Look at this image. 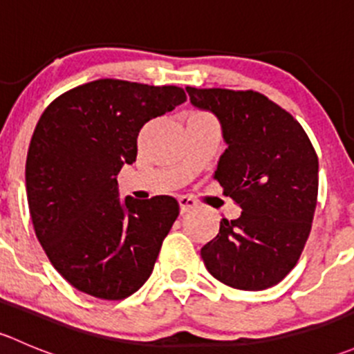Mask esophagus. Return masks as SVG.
Listing matches in <instances>:
<instances>
[{"instance_id": "esophagus-1", "label": "esophagus", "mask_w": 354, "mask_h": 354, "mask_svg": "<svg viewBox=\"0 0 354 354\" xmlns=\"http://www.w3.org/2000/svg\"><path fill=\"white\" fill-rule=\"evenodd\" d=\"M178 203H180V212L181 214H187L190 212L192 209H195L197 207V202H195L192 197H178Z\"/></svg>"}]
</instances>
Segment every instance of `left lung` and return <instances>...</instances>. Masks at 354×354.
<instances>
[{
    "mask_svg": "<svg viewBox=\"0 0 354 354\" xmlns=\"http://www.w3.org/2000/svg\"><path fill=\"white\" fill-rule=\"evenodd\" d=\"M195 108L219 120L227 149L214 178L241 207L234 221L200 250L221 283L262 291L281 283L298 262L319 192V157L301 124L253 91L187 87Z\"/></svg>",
    "mask_w": 354,
    "mask_h": 354,
    "instance_id": "obj_1",
    "label": "left lung"
}]
</instances>
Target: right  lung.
Here are the masks:
<instances>
[{"instance_id":"1","label":"right lung","mask_w":354,"mask_h":354,"mask_svg":"<svg viewBox=\"0 0 354 354\" xmlns=\"http://www.w3.org/2000/svg\"><path fill=\"white\" fill-rule=\"evenodd\" d=\"M185 101L176 85L102 78L42 113L25 164L28 210L48 259L78 291L123 299L152 274L180 205L167 195L121 200L116 178L137 159L140 128Z\"/></svg>"}]
</instances>
